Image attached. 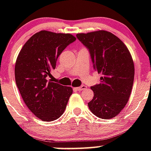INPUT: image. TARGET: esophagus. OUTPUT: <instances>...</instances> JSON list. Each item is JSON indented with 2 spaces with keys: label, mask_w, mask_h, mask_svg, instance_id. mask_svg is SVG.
Listing matches in <instances>:
<instances>
[{
  "label": "esophagus",
  "mask_w": 151,
  "mask_h": 151,
  "mask_svg": "<svg viewBox=\"0 0 151 151\" xmlns=\"http://www.w3.org/2000/svg\"><path fill=\"white\" fill-rule=\"evenodd\" d=\"M77 91H82V90H85L87 88V87L85 86V85H81L80 87H77V88H74Z\"/></svg>",
  "instance_id": "1"
}]
</instances>
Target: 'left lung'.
<instances>
[{"label":"left lung","instance_id":"8db88e82","mask_svg":"<svg viewBox=\"0 0 151 151\" xmlns=\"http://www.w3.org/2000/svg\"><path fill=\"white\" fill-rule=\"evenodd\" d=\"M77 37L89 49L94 68L102 74L99 85L91 87L94 96L88 108L99 118H113L131 95L135 74L131 53L121 39L106 30L80 33Z\"/></svg>","mask_w":151,"mask_h":151}]
</instances>
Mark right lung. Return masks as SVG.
I'll return each mask as SVG.
<instances>
[{
    "instance_id": "right-lung-1",
    "label": "right lung",
    "mask_w": 151,
    "mask_h": 151,
    "mask_svg": "<svg viewBox=\"0 0 151 151\" xmlns=\"http://www.w3.org/2000/svg\"><path fill=\"white\" fill-rule=\"evenodd\" d=\"M76 37L70 34L41 30L22 46L15 65V82L25 104L39 119H58L72 95L71 87L48 81L56 60Z\"/></svg>"
}]
</instances>
